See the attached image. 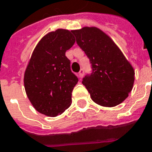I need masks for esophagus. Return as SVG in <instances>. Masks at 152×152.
<instances>
[{"mask_svg": "<svg viewBox=\"0 0 152 152\" xmlns=\"http://www.w3.org/2000/svg\"><path fill=\"white\" fill-rule=\"evenodd\" d=\"M83 75H84V70H83V69H81V70H80L79 73H78V77H79L80 78H82V77H83Z\"/></svg>", "mask_w": 152, "mask_h": 152, "instance_id": "34e87169", "label": "esophagus"}]
</instances>
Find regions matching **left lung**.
I'll return each mask as SVG.
<instances>
[{"label":"left lung","instance_id":"left-lung-1","mask_svg":"<svg viewBox=\"0 0 152 152\" xmlns=\"http://www.w3.org/2000/svg\"><path fill=\"white\" fill-rule=\"evenodd\" d=\"M72 33L91 64L92 72L82 82L91 99L104 107L121 104L133 87V67L116 43L99 28L85 27Z\"/></svg>","mask_w":152,"mask_h":152}]
</instances>
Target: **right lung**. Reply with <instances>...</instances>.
Instances as JSON below:
<instances>
[{"label": "right lung", "mask_w": 152, "mask_h": 152, "mask_svg": "<svg viewBox=\"0 0 152 152\" xmlns=\"http://www.w3.org/2000/svg\"><path fill=\"white\" fill-rule=\"evenodd\" d=\"M75 43L72 31L47 34L35 48L24 73V88L35 109L48 116L63 113L71 104L78 78L70 70L66 51Z\"/></svg>", "instance_id": "add662e5"}]
</instances>
